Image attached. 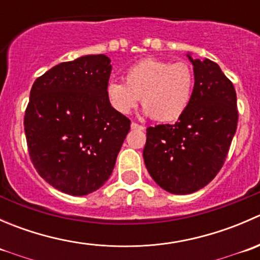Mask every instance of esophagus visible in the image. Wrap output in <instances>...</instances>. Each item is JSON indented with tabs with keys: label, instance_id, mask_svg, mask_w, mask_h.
Here are the masks:
<instances>
[{
	"label": "esophagus",
	"instance_id": "obj_1",
	"mask_svg": "<svg viewBox=\"0 0 260 260\" xmlns=\"http://www.w3.org/2000/svg\"><path fill=\"white\" fill-rule=\"evenodd\" d=\"M131 128H132V129H145V127H143L142 124H138V123H136V122H132V124H131Z\"/></svg>",
	"mask_w": 260,
	"mask_h": 260
}]
</instances>
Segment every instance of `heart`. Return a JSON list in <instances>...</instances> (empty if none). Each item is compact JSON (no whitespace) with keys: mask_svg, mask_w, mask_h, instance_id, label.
Returning a JSON list of instances; mask_svg holds the SVG:
<instances>
[{"mask_svg":"<svg viewBox=\"0 0 260 260\" xmlns=\"http://www.w3.org/2000/svg\"><path fill=\"white\" fill-rule=\"evenodd\" d=\"M193 85L195 73L187 62L145 59L125 70L124 81H109L107 96L120 114H129L142 96L147 115L171 122L190 106Z\"/></svg>","mask_w":260,"mask_h":260,"instance_id":"obj_1","label":"heart"}]
</instances>
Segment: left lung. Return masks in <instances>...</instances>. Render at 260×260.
<instances>
[{
	"mask_svg": "<svg viewBox=\"0 0 260 260\" xmlns=\"http://www.w3.org/2000/svg\"><path fill=\"white\" fill-rule=\"evenodd\" d=\"M190 106L174 124L147 128L143 158L157 185L177 195L195 192L221 170L237 132V93L216 62L192 60Z\"/></svg>",
	"mask_w": 260,
	"mask_h": 260,
	"instance_id": "left-lung-1",
	"label": "left lung"
}]
</instances>
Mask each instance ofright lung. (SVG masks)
<instances>
[{"mask_svg":"<svg viewBox=\"0 0 260 260\" xmlns=\"http://www.w3.org/2000/svg\"><path fill=\"white\" fill-rule=\"evenodd\" d=\"M108 56L86 55L39 77L25 111L26 142L38 174L61 192L83 196L104 185L131 120L107 96Z\"/></svg>","mask_w":260,"mask_h":260,"instance_id":"right-lung-1","label":"right lung"}]
</instances>
